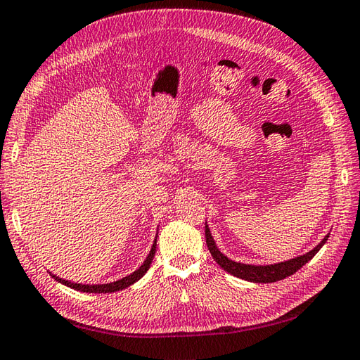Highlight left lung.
Masks as SVG:
<instances>
[{
	"label": "left lung",
	"mask_w": 360,
	"mask_h": 360,
	"mask_svg": "<svg viewBox=\"0 0 360 360\" xmlns=\"http://www.w3.org/2000/svg\"><path fill=\"white\" fill-rule=\"evenodd\" d=\"M205 238H207V245L214 261L221 266L225 272L230 275L240 278V280L250 281V283H275L284 280L290 275L297 272L298 269H302L307 261H311L321 247L325 245V242L329 238V233L326 236L320 240V244L315 245L312 250H309L304 255L295 256V258L275 262V264H266V266H255V264H244V262H236L230 259L229 256H225L221 250H219L216 245L214 238L211 236V231L208 229V224L205 222Z\"/></svg>",
	"instance_id": "obj_1"
}]
</instances>
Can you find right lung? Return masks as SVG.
Instances as JSON below:
<instances>
[{"instance_id":"add662e5","label":"right lung","mask_w":360,"mask_h":360,"mask_svg":"<svg viewBox=\"0 0 360 360\" xmlns=\"http://www.w3.org/2000/svg\"><path fill=\"white\" fill-rule=\"evenodd\" d=\"M157 236H158V234H157ZM157 236H155V240H153L149 255L146 256V259H144V262L141 264V266H139L135 270V272H131L130 275L121 278V280H116V281H112V283H104V284H80V283H72V281H68V280H63V278L57 276V275L51 274V272H49V275L53 276L56 281L62 283L65 285H68V288L75 289V290H80V292H88V293H112V292L122 290V289L129 288V285H131L134 283H136L139 278H143V275L149 270L150 262H152L153 256H155V252H157Z\"/></svg>"}]
</instances>
